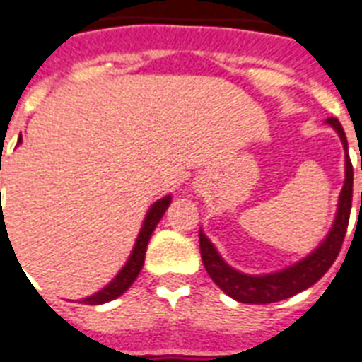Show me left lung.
<instances>
[{"label":"left lung","mask_w":362,"mask_h":362,"mask_svg":"<svg viewBox=\"0 0 362 362\" xmlns=\"http://www.w3.org/2000/svg\"><path fill=\"white\" fill-rule=\"evenodd\" d=\"M325 124H329L339 133L342 146L348 151V140H346V133L340 122L337 118H327ZM351 198H354V166H351L349 155L346 153V179L339 198L335 223H333L325 240L303 261L296 262L294 267H288L281 272H276V274H268V276H246V274L233 270L220 257L211 240L203 235V231H199V252H202L203 267L211 276V279L226 294L231 296L233 300L240 301V303H261L262 305V303L286 300V298L315 285L335 262L340 253V247H342V242H344L346 229H348Z\"/></svg>","instance_id":"1"}]
</instances>
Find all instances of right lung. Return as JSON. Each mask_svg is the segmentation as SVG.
Returning <instances> with one entry per match:
<instances>
[{"label": "right lung", "mask_w": 362, "mask_h": 362, "mask_svg": "<svg viewBox=\"0 0 362 362\" xmlns=\"http://www.w3.org/2000/svg\"><path fill=\"white\" fill-rule=\"evenodd\" d=\"M170 202H172V198H170V196H164L163 199H159V202H155L153 205H151V209H149L148 214H146L144 223H142L139 238L134 242V247L133 252H131L129 261L125 262V267L118 272V276H116L105 288H101L100 292L88 296L85 300H81L83 303H86V305H101V303H107V301L110 300H116L118 296L124 294V292L133 285V281L139 277L140 270L144 267L146 247H148V242L149 238H151V233L157 228V223L160 222V218H163L164 211L168 209Z\"/></svg>", "instance_id": "add662e5"}]
</instances>
